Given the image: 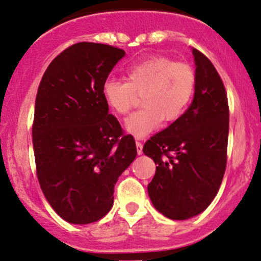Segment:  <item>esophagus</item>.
<instances>
[{"label":"esophagus","instance_id":"34e87169","mask_svg":"<svg viewBox=\"0 0 261 261\" xmlns=\"http://www.w3.org/2000/svg\"><path fill=\"white\" fill-rule=\"evenodd\" d=\"M142 142H140V141H136V147H137V153L139 154H142Z\"/></svg>","mask_w":261,"mask_h":261}]
</instances>
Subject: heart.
<instances>
[{
  "mask_svg": "<svg viewBox=\"0 0 261 261\" xmlns=\"http://www.w3.org/2000/svg\"><path fill=\"white\" fill-rule=\"evenodd\" d=\"M196 90V73L190 64L154 56L133 64L126 80L109 79L103 84L102 96L117 114L131 111L137 95L143 108L125 120L127 133L143 137L161 126L162 121L174 122L185 114Z\"/></svg>",
  "mask_w": 261,
  "mask_h": 261,
  "instance_id": "heart-1",
  "label": "heart"
}]
</instances>
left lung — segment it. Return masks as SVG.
<instances>
[{
	"label": "left lung",
	"mask_w": 261,
	"mask_h": 261,
	"mask_svg": "<svg viewBox=\"0 0 261 261\" xmlns=\"http://www.w3.org/2000/svg\"><path fill=\"white\" fill-rule=\"evenodd\" d=\"M196 90L185 114L144 143L143 153L154 161L148 185L154 208L172 220L200 214L215 198L227 162L228 102L220 75L198 49Z\"/></svg>",
	"instance_id": "8db88e82"
}]
</instances>
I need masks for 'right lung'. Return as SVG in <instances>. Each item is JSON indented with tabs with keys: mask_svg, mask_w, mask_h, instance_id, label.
Wrapping results in <instances>:
<instances>
[{
	"mask_svg": "<svg viewBox=\"0 0 261 261\" xmlns=\"http://www.w3.org/2000/svg\"><path fill=\"white\" fill-rule=\"evenodd\" d=\"M124 49L79 42L58 55L37 90L33 122L36 175L47 202L63 220L98 221L114 202V186L136 158L102 87Z\"/></svg>",
	"mask_w": 261,
	"mask_h": 261,
	"instance_id": "add662e5",
	"label": "right lung"
}]
</instances>
